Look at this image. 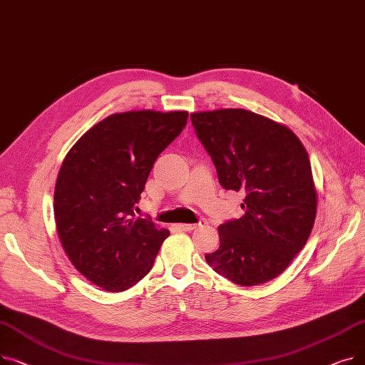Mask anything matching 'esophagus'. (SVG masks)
I'll list each match as a JSON object with an SVG mask.
<instances>
[{"label":"esophagus","mask_w":365,"mask_h":365,"mask_svg":"<svg viewBox=\"0 0 365 365\" xmlns=\"http://www.w3.org/2000/svg\"><path fill=\"white\" fill-rule=\"evenodd\" d=\"M205 223H207L205 219H201L198 223H182L180 227L183 229V231H194V229H197L200 226H204Z\"/></svg>","instance_id":"1"}]
</instances>
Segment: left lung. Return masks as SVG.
Here are the masks:
<instances>
[{
	"mask_svg": "<svg viewBox=\"0 0 365 365\" xmlns=\"http://www.w3.org/2000/svg\"><path fill=\"white\" fill-rule=\"evenodd\" d=\"M190 121L220 185L245 194V213L219 226V250L205 255L207 263L244 287L277 278L304 247L317 216L308 152L290 128L245 109L195 112Z\"/></svg>",
	"mask_w": 365,
	"mask_h": 365,
	"instance_id": "left-lung-1",
	"label": "left lung"
}]
</instances>
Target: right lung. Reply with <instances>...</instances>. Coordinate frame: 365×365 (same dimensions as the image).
Masks as SVG:
<instances>
[{
  "label": "right lung",
  "instance_id": "obj_1",
  "mask_svg": "<svg viewBox=\"0 0 365 365\" xmlns=\"http://www.w3.org/2000/svg\"><path fill=\"white\" fill-rule=\"evenodd\" d=\"M187 112L131 110L91 127L65 157L54 187V220L66 256L112 293L138 284L170 235L134 216L149 173Z\"/></svg>",
  "mask_w": 365,
  "mask_h": 365
}]
</instances>
